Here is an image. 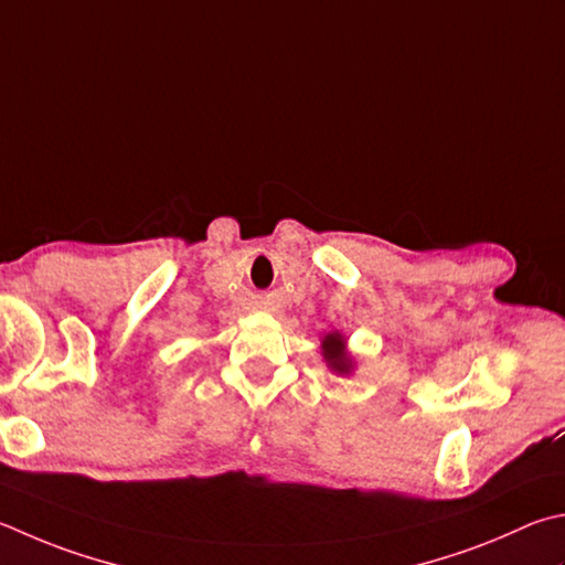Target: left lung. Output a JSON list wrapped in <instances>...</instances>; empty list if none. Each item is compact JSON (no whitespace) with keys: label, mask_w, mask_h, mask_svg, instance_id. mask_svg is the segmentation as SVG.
Listing matches in <instances>:
<instances>
[{"label":"left lung","mask_w":565,"mask_h":565,"mask_svg":"<svg viewBox=\"0 0 565 565\" xmlns=\"http://www.w3.org/2000/svg\"><path fill=\"white\" fill-rule=\"evenodd\" d=\"M323 358L328 365L333 367L335 373H348L351 371V361H348L345 348H343V338L338 333H331L323 338Z\"/></svg>","instance_id":"1"}]
</instances>
